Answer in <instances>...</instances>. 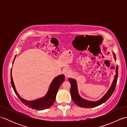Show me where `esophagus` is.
Listing matches in <instances>:
<instances>
[{"label": "esophagus", "mask_w": 127, "mask_h": 127, "mask_svg": "<svg viewBox=\"0 0 127 127\" xmlns=\"http://www.w3.org/2000/svg\"><path fill=\"white\" fill-rule=\"evenodd\" d=\"M70 73H71V72H70V70H69L68 69H66L64 70V74L65 75V76L66 77H68L70 75Z\"/></svg>", "instance_id": "obj_1"}]
</instances>
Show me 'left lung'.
Segmentation results:
<instances>
[{"label": "left lung", "mask_w": 127, "mask_h": 127, "mask_svg": "<svg viewBox=\"0 0 127 127\" xmlns=\"http://www.w3.org/2000/svg\"><path fill=\"white\" fill-rule=\"evenodd\" d=\"M112 53L113 55H114L115 60L116 61V58L115 53L114 52ZM118 65H117L116 68V74L115 75L114 79L113 80L111 87L109 88L108 91H107L106 93L102 97V98L99 100L95 101L87 100H86L81 98V97L80 96L79 92H78L76 81L75 79H71V78H69L68 80L71 85L70 94L72 100H73L75 103L77 105H78V106L82 107H85V108L94 107L103 104L104 102L106 101L107 100H108L110 97L111 96L115 90L118 79Z\"/></svg>", "instance_id": "8db88e82"}]
</instances>
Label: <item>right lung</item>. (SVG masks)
<instances>
[{
  "mask_svg": "<svg viewBox=\"0 0 127 127\" xmlns=\"http://www.w3.org/2000/svg\"><path fill=\"white\" fill-rule=\"evenodd\" d=\"M16 56L14 59H13V63L15 61ZM11 73L12 69L11 70V85L13 88V90L14 91L15 94L17 95L18 98L20 99L22 103L26 105V106L30 107V108L35 109L37 110H43L49 108V107L52 106L55 101L56 94L59 90V87H60L62 83L65 80V76H64V75L62 74L58 75V76L56 77L53 80L52 82L51 83L49 89H48V92L45 95V96L41 98L34 100L28 101L22 98V97H21L20 95L17 92L15 88L14 83H13V81Z\"/></svg>",
  "mask_w": 127,
  "mask_h": 127,
  "instance_id": "1",
  "label": "right lung"
}]
</instances>
